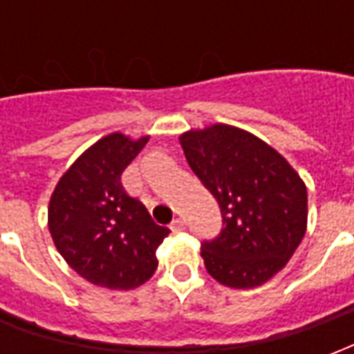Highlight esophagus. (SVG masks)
Instances as JSON below:
<instances>
[{
  "label": "esophagus",
  "instance_id": "esophagus-1",
  "mask_svg": "<svg viewBox=\"0 0 354 354\" xmlns=\"http://www.w3.org/2000/svg\"><path fill=\"white\" fill-rule=\"evenodd\" d=\"M170 230L174 231V233H180V231L185 230V222L182 220V218H174L172 223H170Z\"/></svg>",
  "mask_w": 354,
  "mask_h": 354
}]
</instances>
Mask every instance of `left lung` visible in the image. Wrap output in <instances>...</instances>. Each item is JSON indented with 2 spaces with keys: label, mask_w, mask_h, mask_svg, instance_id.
<instances>
[{
  "label": "left lung",
  "mask_w": 354,
  "mask_h": 354,
  "mask_svg": "<svg viewBox=\"0 0 354 354\" xmlns=\"http://www.w3.org/2000/svg\"><path fill=\"white\" fill-rule=\"evenodd\" d=\"M185 159L220 205V235L201 245L207 271L230 288H254L288 263L307 230V189L263 140L231 124L180 136Z\"/></svg>",
  "instance_id": "obj_1"
}]
</instances>
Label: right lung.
<instances>
[{"label":"right lung","mask_w":354,"mask_h":354,"mask_svg":"<svg viewBox=\"0 0 354 354\" xmlns=\"http://www.w3.org/2000/svg\"><path fill=\"white\" fill-rule=\"evenodd\" d=\"M149 136L108 134L73 162L53 192L49 231L73 271L96 286L132 290L157 269V248L170 233L121 184L123 170Z\"/></svg>","instance_id":"right-lung-1"}]
</instances>
